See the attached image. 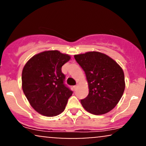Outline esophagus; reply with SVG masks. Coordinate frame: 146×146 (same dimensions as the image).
<instances>
[{
	"label": "esophagus",
	"mask_w": 146,
	"mask_h": 146,
	"mask_svg": "<svg viewBox=\"0 0 146 146\" xmlns=\"http://www.w3.org/2000/svg\"><path fill=\"white\" fill-rule=\"evenodd\" d=\"M78 85H75V86H73V89H74V90H76L78 89Z\"/></svg>",
	"instance_id": "1"
}]
</instances>
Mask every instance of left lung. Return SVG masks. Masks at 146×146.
I'll use <instances>...</instances> for the list:
<instances>
[{"label": "left lung", "instance_id": "left-lung-1", "mask_svg": "<svg viewBox=\"0 0 146 146\" xmlns=\"http://www.w3.org/2000/svg\"><path fill=\"white\" fill-rule=\"evenodd\" d=\"M86 74L88 95L82 100L83 108L93 115H103L113 110L125 90L124 73L113 59L98 51L75 55Z\"/></svg>", "mask_w": 146, "mask_h": 146}]
</instances>
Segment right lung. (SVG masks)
Returning a JSON list of instances; mask_svg holds the SVG:
<instances>
[{"instance_id":"obj_1","label":"right lung","mask_w":146,"mask_h":146,"mask_svg":"<svg viewBox=\"0 0 146 146\" xmlns=\"http://www.w3.org/2000/svg\"><path fill=\"white\" fill-rule=\"evenodd\" d=\"M71 56L58 50L45 51L27 62L22 72V88L38 113L54 117L64 110L73 92L64 84L62 66Z\"/></svg>"}]
</instances>
